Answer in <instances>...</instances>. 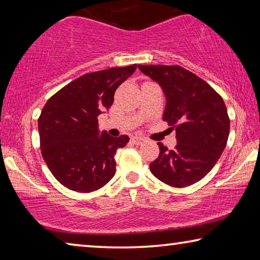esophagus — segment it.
<instances>
[{"mask_svg": "<svg viewBox=\"0 0 260 260\" xmlns=\"http://www.w3.org/2000/svg\"><path fill=\"white\" fill-rule=\"evenodd\" d=\"M144 141L146 140H144L143 138H139V136H133V138H132V142H133L134 144H138V146L142 144Z\"/></svg>", "mask_w": 260, "mask_h": 260, "instance_id": "34e87169", "label": "esophagus"}]
</instances>
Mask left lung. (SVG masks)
I'll use <instances>...</instances> for the list:
<instances>
[{
    "mask_svg": "<svg viewBox=\"0 0 260 260\" xmlns=\"http://www.w3.org/2000/svg\"><path fill=\"white\" fill-rule=\"evenodd\" d=\"M159 83L166 96L162 120L177 132L170 150L158 142L159 156L150 164L155 177L182 188L203 179L225 150L230 117L221 96L203 79L179 65H139Z\"/></svg>",
    "mask_w": 260,
    "mask_h": 260,
    "instance_id": "1",
    "label": "left lung"
}]
</instances>
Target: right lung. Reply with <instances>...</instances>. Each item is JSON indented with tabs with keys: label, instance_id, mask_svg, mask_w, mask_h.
<instances>
[{
	"label": "right lung",
	"instance_id": "1",
	"mask_svg": "<svg viewBox=\"0 0 260 260\" xmlns=\"http://www.w3.org/2000/svg\"><path fill=\"white\" fill-rule=\"evenodd\" d=\"M136 64L86 73L47 101L38 121L43 159L63 186L79 192L102 188L116 173L117 149L129 138L99 133L98 117Z\"/></svg>",
	"mask_w": 260,
	"mask_h": 260
}]
</instances>
